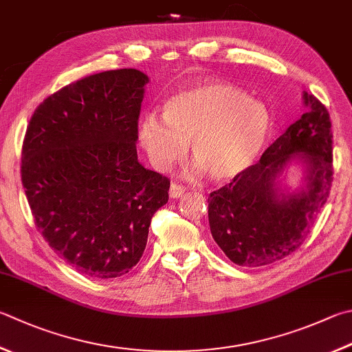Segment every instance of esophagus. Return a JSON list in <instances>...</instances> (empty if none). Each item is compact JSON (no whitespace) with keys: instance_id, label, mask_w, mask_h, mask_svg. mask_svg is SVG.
Instances as JSON below:
<instances>
[{"instance_id":"esophagus-1","label":"esophagus","mask_w":352,"mask_h":352,"mask_svg":"<svg viewBox=\"0 0 352 352\" xmlns=\"http://www.w3.org/2000/svg\"><path fill=\"white\" fill-rule=\"evenodd\" d=\"M184 190H186V188L174 182V183H170L169 195H170V198H178V197H182L184 194Z\"/></svg>"}]
</instances>
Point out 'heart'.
<instances>
[{
    "instance_id": "heart-1",
    "label": "heart",
    "mask_w": 352,
    "mask_h": 352,
    "mask_svg": "<svg viewBox=\"0 0 352 352\" xmlns=\"http://www.w3.org/2000/svg\"><path fill=\"white\" fill-rule=\"evenodd\" d=\"M271 131V113L229 82H204L174 95L163 118L151 113L138 140L155 169L166 170L186 154L188 142L198 170L212 180L237 177L254 163Z\"/></svg>"
}]
</instances>
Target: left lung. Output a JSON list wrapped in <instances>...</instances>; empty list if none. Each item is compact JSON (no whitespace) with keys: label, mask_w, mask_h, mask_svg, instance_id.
I'll return each instance as SVG.
<instances>
[{"label":"left lung","mask_w":352,"mask_h":352,"mask_svg":"<svg viewBox=\"0 0 352 352\" xmlns=\"http://www.w3.org/2000/svg\"><path fill=\"white\" fill-rule=\"evenodd\" d=\"M306 112L291 124L260 162L210 192L212 239L239 266L271 265L303 245L332 183L329 113L314 95L303 92ZM291 164L304 170V184L289 191L283 174Z\"/></svg>","instance_id":"8db88e82"}]
</instances>
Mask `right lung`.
Listing matches in <instances>:
<instances>
[{"label": "right lung", "instance_id": "add662e5", "mask_svg": "<svg viewBox=\"0 0 352 352\" xmlns=\"http://www.w3.org/2000/svg\"><path fill=\"white\" fill-rule=\"evenodd\" d=\"M149 76L106 70L60 89L25 131L21 182L35 226L70 266L94 278L129 272L170 182L138 162V117Z\"/></svg>", "mask_w": 352, "mask_h": 352}]
</instances>
